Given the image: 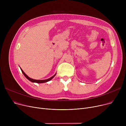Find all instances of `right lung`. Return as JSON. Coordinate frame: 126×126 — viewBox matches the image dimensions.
<instances>
[{
	"label": "right lung",
	"mask_w": 126,
	"mask_h": 126,
	"mask_svg": "<svg viewBox=\"0 0 126 126\" xmlns=\"http://www.w3.org/2000/svg\"><path fill=\"white\" fill-rule=\"evenodd\" d=\"M20 69H21V71H22V72L23 73V75H24V76L25 77V78H27L29 81H30L31 82H32V83H43L47 82H48V81H50V80H51V79H52L53 78H54V77L56 75V74H55L54 76H52L51 77H50V78L47 79H46V80H35V79H32V78H30V77H29L27 75H26L24 73V72L23 71V70H22L21 68H20Z\"/></svg>",
	"instance_id": "1"
}]
</instances>
